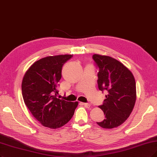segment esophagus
Wrapping results in <instances>:
<instances>
[{
  "label": "esophagus",
  "mask_w": 157,
  "mask_h": 157,
  "mask_svg": "<svg viewBox=\"0 0 157 157\" xmlns=\"http://www.w3.org/2000/svg\"><path fill=\"white\" fill-rule=\"evenodd\" d=\"M83 105H84L85 107L86 108H89L90 107V103H83Z\"/></svg>",
  "instance_id": "esophagus-1"
}]
</instances>
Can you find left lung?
Masks as SVG:
<instances>
[{
    "mask_svg": "<svg viewBox=\"0 0 157 157\" xmlns=\"http://www.w3.org/2000/svg\"><path fill=\"white\" fill-rule=\"evenodd\" d=\"M92 59L99 68L98 88L107 92L106 99L99 106L105 118L97 124L103 128L113 129L128 118L135 106V79L128 68L113 57L94 54Z\"/></svg>",
    "mask_w": 157,
    "mask_h": 157,
    "instance_id": "obj_1",
    "label": "left lung"
}]
</instances>
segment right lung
I'll return each instance as SVG.
<instances>
[{"instance_id": "add662e5", "label": "right lung", "mask_w": 157, "mask_h": 157, "mask_svg": "<svg viewBox=\"0 0 157 157\" xmlns=\"http://www.w3.org/2000/svg\"><path fill=\"white\" fill-rule=\"evenodd\" d=\"M72 55L44 57L35 62L24 75L22 94L25 105L43 125L56 129L72 118L78 102L57 98L62 67Z\"/></svg>"}]
</instances>
